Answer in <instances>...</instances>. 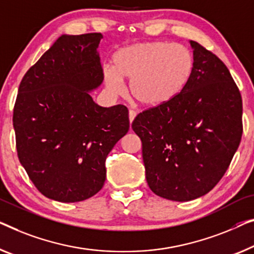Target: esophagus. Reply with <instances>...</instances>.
<instances>
[{
	"label": "esophagus",
	"instance_id": "1",
	"mask_svg": "<svg viewBox=\"0 0 254 254\" xmlns=\"http://www.w3.org/2000/svg\"><path fill=\"white\" fill-rule=\"evenodd\" d=\"M135 115H137V112L133 111V109H130V111H128V120H130L131 123H132V121L134 120Z\"/></svg>",
	"mask_w": 254,
	"mask_h": 254
}]
</instances>
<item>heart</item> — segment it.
<instances>
[{
	"mask_svg": "<svg viewBox=\"0 0 254 254\" xmlns=\"http://www.w3.org/2000/svg\"><path fill=\"white\" fill-rule=\"evenodd\" d=\"M192 69L194 57L187 47L156 41L121 49L114 56V67L104 68V77L107 88L116 94L123 91L122 79H128L132 98L156 107L181 93Z\"/></svg>",
	"mask_w": 254,
	"mask_h": 254,
	"instance_id": "obj_1",
	"label": "heart"
}]
</instances>
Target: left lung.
I'll list each match as a JSON object with an SVG mask.
<instances>
[{
  "label": "left lung",
  "mask_w": 254,
  "mask_h": 254,
  "mask_svg": "<svg viewBox=\"0 0 254 254\" xmlns=\"http://www.w3.org/2000/svg\"><path fill=\"white\" fill-rule=\"evenodd\" d=\"M194 69L180 94L132 122L142 142L146 179L160 197L186 202L205 195L227 171L240 146L242 97L228 68L190 41Z\"/></svg>",
  "instance_id": "left-lung-1"
}]
</instances>
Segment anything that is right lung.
<instances>
[{
    "label": "right lung",
    "mask_w": 254,
    "mask_h": 254,
    "mask_svg": "<svg viewBox=\"0 0 254 254\" xmlns=\"http://www.w3.org/2000/svg\"><path fill=\"white\" fill-rule=\"evenodd\" d=\"M101 39V33L60 36L18 89V158L37 190L58 202H81L103 188L107 155L130 127L126 106L100 107L89 93L104 79Z\"/></svg>",
    "instance_id": "1"
}]
</instances>
